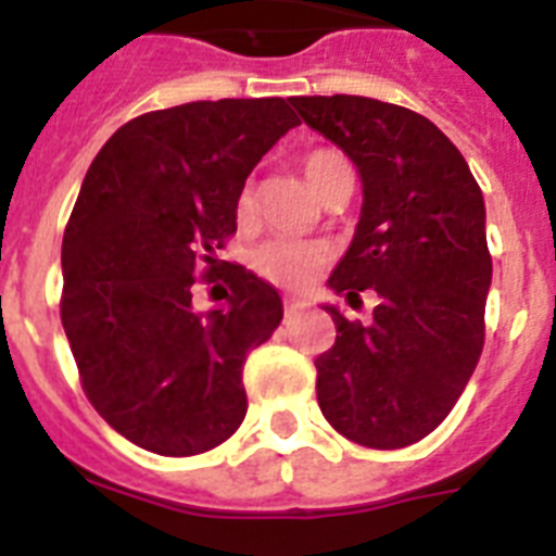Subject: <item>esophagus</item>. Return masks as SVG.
<instances>
[{
	"instance_id": "esophagus-1",
	"label": "esophagus",
	"mask_w": 556,
	"mask_h": 556,
	"mask_svg": "<svg viewBox=\"0 0 556 556\" xmlns=\"http://www.w3.org/2000/svg\"><path fill=\"white\" fill-rule=\"evenodd\" d=\"M305 308L303 300H286V317H294V314H300Z\"/></svg>"
}]
</instances>
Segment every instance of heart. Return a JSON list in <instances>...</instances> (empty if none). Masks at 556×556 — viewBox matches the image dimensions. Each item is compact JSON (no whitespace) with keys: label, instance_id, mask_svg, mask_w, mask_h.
I'll return each instance as SVG.
<instances>
[{"label":"heart","instance_id":"heart-1","mask_svg":"<svg viewBox=\"0 0 556 556\" xmlns=\"http://www.w3.org/2000/svg\"><path fill=\"white\" fill-rule=\"evenodd\" d=\"M343 161L338 152H312L305 159V178L312 190L320 195L326 178H329V169ZM253 213V190L244 187L236 199V216L239 222H248ZM329 260L326 248L317 242H303V239H286V236H277V239H265L251 251V268L260 274L262 279H268L274 286L288 288V291H300L312 282L320 268Z\"/></svg>","mask_w":556,"mask_h":556}]
</instances>
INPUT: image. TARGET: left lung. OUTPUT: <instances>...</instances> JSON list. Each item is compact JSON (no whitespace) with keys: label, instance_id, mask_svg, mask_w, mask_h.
I'll return each instance as SVG.
<instances>
[{"label":"left lung","instance_id":"obj_1","mask_svg":"<svg viewBox=\"0 0 556 556\" xmlns=\"http://www.w3.org/2000/svg\"><path fill=\"white\" fill-rule=\"evenodd\" d=\"M303 121L357 164L364 210L329 286L349 303L375 291L371 323L329 308L338 340L317 366L326 421L371 450L430 435L465 392L484 346L491 251L473 173L413 109L357 98H294Z\"/></svg>","mask_w":556,"mask_h":556}]
</instances>
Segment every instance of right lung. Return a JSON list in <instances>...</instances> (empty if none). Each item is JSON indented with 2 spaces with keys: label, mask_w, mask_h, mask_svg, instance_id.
Masks as SVG:
<instances>
[{
  "label": "right lung",
  "mask_w": 556,
  "mask_h": 556,
  "mask_svg": "<svg viewBox=\"0 0 556 556\" xmlns=\"http://www.w3.org/2000/svg\"><path fill=\"white\" fill-rule=\"evenodd\" d=\"M296 124L282 98L159 109L121 126L83 178L63 233L60 320L86 397L138 447L199 456L244 421L242 364L282 303L216 251L236 233L244 178ZM216 278L231 286L228 305L195 313L194 288Z\"/></svg>",
  "instance_id": "right-lung-1"
}]
</instances>
